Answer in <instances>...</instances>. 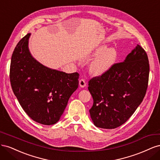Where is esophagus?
Wrapping results in <instances>:
<instances>
[{
    "label": "esophagus",
    "mask_w": 160,
    "mask_h": 160,
    "mask_svg": "<svg viewBox=\"0 0 160 160\" xmlns=\"http://www.w3.org/2000/svg\"><path fill=\"white\" fill-rule=\"evenodd\" d=\"M79 83V86L81 87V88H85V87L86 86V82L84 79H80Z\"/></svg>",
    "instance_id": "34e87169"
}]
</instances>
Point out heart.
I'll return each instance as SVG.
<instances>
[{
	"label": "heart",
	"instance_id": "b5f03b06",
	"mask_svg": "<svg viewBox=\"0 0 160 160\" xmlns=\"http://www.w3.org/2000/svg\"><path fill=\"white\" fill-rule=\"evenodd\" d=\"M96 56L89 65V71L94 75H101L108 72L115 64L118 51L114 47L106 49L105 45L98 47L93 53Z\"/></svg>",
	"mask_w": 160,
	"mask_h": 160
}]
</instances>
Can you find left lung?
Instances as JSON below:
<instances>
[{"label":"left lung","mask_w":160,"mask_h":160,"mask_svg":"<svg viewBox=\"0 0 160 160\" xmlns=\"http://www.w3.org/2000/svg\"><path fill=\"white\" fill-rule=\"evenodd\" d=\"M149 73L147 53L137 45L123 62L90 79L93 105L89 113L95 126L115 129L126 122L146 95Z\"/></svg>","instance_id":"obj_1"}]
</instances>
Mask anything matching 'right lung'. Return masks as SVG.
I'll use <instances>...</instances> for the list:
<instances>
[{
    "label": "right lung",
    "mask_w": 160,
    "mask_h": 160,
    "mask_svg": "<svg viewBox=\"0 0 160 160\" xmlns=\"http://www.w3.org/2000/svg\"><path fill=\"white\" fill-rule=\"evenodd\" d=\"M28 33L12 52L10 81L23 110L35 122L50 125L56 123L78 88V72L66 73L42 65L28 49Z\"/></svg>",
    "instance_id": "right-lung-1"
}]
</instances>
